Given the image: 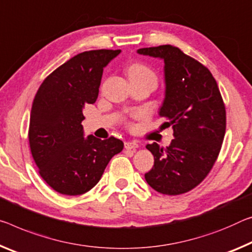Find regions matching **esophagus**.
Masks as SVG:
<instances>
[{
  "mask_svg": "<svg viewBox=\"0 0 252 252\" xmlns=\"http://www.w3.org/2000/svg\"><path fill=\"white\" fill-rule=\"evenodd\" d=\"M125 148L126 150H131V149H137V148H139V145L137 142L134 141H126L125 143Z\"/></svg>",
  "mask_w": 252,
  "mask_h": 252,
  "instance_id": "34e87169",
  "label": "esophagus"
}]
</instances>
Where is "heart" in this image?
<instances>
[{
    "mask_svg": "<svg viewBox=\"0 0 252 252\" xmlns=\"http://www.w3.org/2000/svg\"><path fill=\"white\" fill-rule=\"evenodd\" d=\"M127 75L133 76V77H145L149 78L155 83H157V76L155 71L149 67L143 65V63H133L127 68Z\"/></svg>",
    "mask_w": 252,
    "mask_h": 252,
    "instance_id": "heart-1",
    "label": "heart"
}]
</instances>
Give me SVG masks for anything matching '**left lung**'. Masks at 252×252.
Returning a JSON list of instances; mask_svg holds the SVG:
<instances>
[{
	"label": "left lung",
	"instance_id": "obj_1",
	"mask_svg": "<svg viewBox=\"0 0 252 252\" xmlns=\"http://www.w3.org/2000/svg\"><path fill=\"white\" fill-rule=\"evenodd\" d=\"M138 53L165 62L166 97L159 114L174 129L167 148L146 146L155 162L145 178L161 194L187 193L204 181L219 157L226 127L224 102L211 71L179 48L162 45Z\"/></svg>",
	"mask_w": 252,
	"mask_h": 252
}]
</instances>
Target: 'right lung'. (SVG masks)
Segmentation results:
<instances>
[{
	"mask_svg": "<svg viewBox=\"0 0 252 252\" xmlns=\"http://www.w3.org/2000/svg\"><path fill=\"white\" fill-rule=\"evenodd\" d=\"M121 50L84 51L63 63L42 82L33 98L29 145L40 176L63 195H81L101 179L123 142L84 138L83 107L98 95L103 68Z\"/></svg>",
	"mask_w": 252,
	"mask_h": 252,
	"instance_id": "1",
	"label": "right lung"
}]
</instances>
